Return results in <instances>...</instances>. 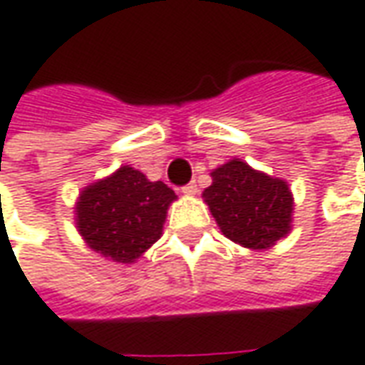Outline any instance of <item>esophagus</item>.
Masks as SVG:
<instances>
[{
    "instance_id": "34e87169",
    "label": "esophagus",
    "mask_w": 365,
    "mask_h": 365,
    "mask_svg": "<svg viewBox=\"0 0 365 365\" xmlns=\"http://www.w3.org/2000/svg\"><path fill=\"white\" fill-rule=\"evenodd\" d=\"M182 192H183V194H187V195L197 194V185H195V182L185 183V185H183V187H182Z\"/></svg>"
}]
</instances>
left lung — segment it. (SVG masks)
Wrapping results in <instances>:
<instances>
[{"label": "left lung", "instance_id": "8db88e82", "mask_svg": "<svg viewBox=\"0 0 365 365\" xmlns=\"http://www.w3.org/2000/svg\"><path fill=\"white\" fill-rule=\"evenodd\" d=\"M224 236L246 248H269L291 230L293 195L283 180L232 159L212 171L204 192Z\"/></svg>", "mask_w": 365, "mask_h": 365}]
</instances>
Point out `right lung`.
<instances>
[{"label": "right lung", "mask_w": 365, "mask_h": 365, "mask_svg": "<svg viewBox=\"0 0 365 365\" xmlns=\"http://www.w3.org/2000/svg\"><path fill=\"white\" fill-rule=\"evenodd\" d=\"M175 200L163 182H149L129 165L88 185L76 206L78 232L93 250L133 262L161 236L168 206Z\"/></svg>", "instance_id": "obj_1"}]
</instances>
